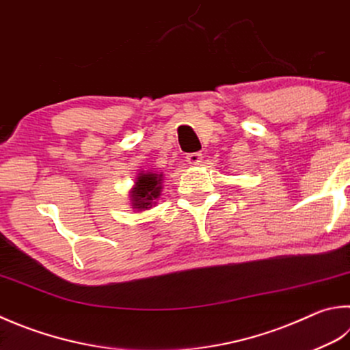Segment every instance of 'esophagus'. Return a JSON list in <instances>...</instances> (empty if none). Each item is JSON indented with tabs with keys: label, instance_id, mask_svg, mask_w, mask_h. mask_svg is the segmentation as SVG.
<instances>
[{
	"label": "esophagus",
	"instance_id": "obj_1",
	"mask_svg": "<svg viewBox=\"0 0 350 350\" xmlns=\"http://www.w3.org/2000/svg\"><path fill=\"white\" fill-rule=\"evenodd\" d=\"M201 160H202V154H200V152H193V154L187 155V163L190 164V166H198V164L201 163Z\"/></svg>",
	"mask_w": 350,
	"mask_h": 350
}]
</instances>
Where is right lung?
<instances>
[{
	"label": "right lung",
	"instance_id": "1",
	"mask_svg": "<svg viewBox=\"0 0 350 350\" xmlns=\"http://www.w3.org/2000/svg\"><path fill=\"white\" fill-rule=\"evenodd\" d=\"M163 190V174L152 172V170H140L135 178V184L129 190L131 207L137 212H143L157 204Z\"/></svg>",
	"mask_w": 350,
	"mask_h": 350
}]
</instances>
